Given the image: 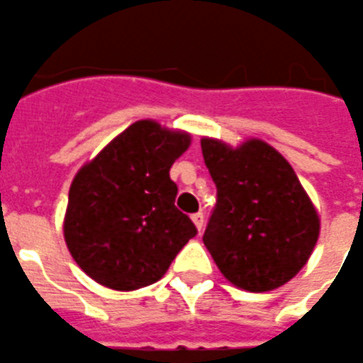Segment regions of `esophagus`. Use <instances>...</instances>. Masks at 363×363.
I'll list each match as a JSON object with an SVG mask.
<instances>
[{
    "instance_id": "obj_1",
    "label": "esophagus",
    "mask_w": 363,
    "mask_h": 363,
    "mask_svg": "<svg viewBox=\"0 0 363 363\" xmlns=\"http://www.w3.org/2000/svg\"><path fill=\"white\" fill-rule=\"evenodd\" d=\"M192 220L196 228H198V232H201V228H203V213H194Z\"/></svg>"
}]
</instances>
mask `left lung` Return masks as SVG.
Here are the masks:
<instances>
[{"instance_id": "1", "label": "left lung", "mask_w": 363, "mask_h": 363, "mask_svg": "<svg viewBox=\"0 0 363 363\" xmlns=\"http://www.w3.org/2000/svg\"><path fill=\"white\" fill-rule=\"evenodd\" d=\"M217 186L203 243L226 280L262 293L291 280L320 236V217L286 157L259 138L238 148L201 138Z\"/></svg>"}]
</instances>
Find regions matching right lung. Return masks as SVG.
<instances>
[{
	"label": "right lung",
	"instance_id": "1",
	"mask_svg": "<svg viewBox=\"0 0 363 363\" xmlns=\"http://www.w3.org/2000/svg\"><path fill=\"white\" fill-rule=\"evenodd\" d=\"M190 135L140 120L77 171L68 194L65 240L77 267L116 291L157 281L198 234L175 207L169 169Z\"/></svg>",
	"mask_w": 363,
	"mask_h": 363
}]
</instances>
